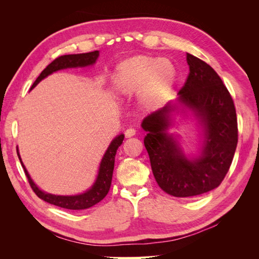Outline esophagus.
<instances>
[{
    "mask_svg": "<svg viewBox=\"0 0 259 259\" xmlns=\"http://www.w3.org/2000/svg\"><path fill=\"white\" fill-rule=\"evenodd\" d=\"M135 134H136V130L132 128V127H130V128H127L126 131H125V136H126L127 138H128V137H132V136H134Z\"/></svg>",
    "mask_w": 259,
    "mask_h": 259,
    "instance_id": "34e87169",
    "label": "esophagus"
}]
</instances>
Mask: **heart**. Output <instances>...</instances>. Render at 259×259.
I'll return each instance as SVG.
<instances>
[{"label": "heart", "instance_id": "obj_1", "mask_svg": "<svg viewBox=\"0 0 259 259\" xmlns=\"http://www.w3.org/2000/svg\"><path fill=\"white\" fill-rule=\"evenodd\" d=\"M175 75V68L168 59L140 55L117 67L113 88L122 96H132L139 92L143 107L154 109L169 95Z\"/></svg>", "mask_w": 259, "mask_h": 259}]
</instances>
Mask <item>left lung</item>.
<instances>
[{
    "instance_id": "1",
    "label": "left lung",
    "mask_w": 259,
    "mask_h": 259,
    "mask_svg": "<svg viewBox=\"0 0 259 259\" xmlns=\"http://www.w3.org/2000/svg\"><path fill=\"white\" fill-rule=\"evenodd\" d=\"M190 72L179 91V101L204 122L202 155L188 160L165 131L174 106L167 104L146 116L145 147L153 176L163 191L189 198L215 189L228 173L238 144V120L232 97L215 70L187 53Z\"/></svg>"
}]
</instances>
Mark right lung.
I'll list each match as a JSON object with an SVG mask.
<instances>
[{
  "label": "right lung",
  "instance_id": "add662e5",
  "mask_svg": "<svg viewBox=\"0 0 259 259\" xmlns=\"http://www.w3.org/2000/svg\"><path fill=\"white\" fill-rule=\"evenodd\" d=\"M98 56H99L98 51L59 56L56 59H54L51 64L43 70L41 74L38 75L37 79L34 81L33 85L31 86V89H33L38 82L44 79V77H46L55 71H57V70L66 69V68L90 66V65H93L94 62L96 61ZM123 139H124V135L121 134L112 140V143L107 149L103 160H101L96 183L94 184V186L91 188L90 190H88L82 194H77V195H68V197H66V195H54V194L45 193V192L41 191L36 187V185L32 182V179L30 178L25 165H23L21 162L20 156H19V160L21 163V166L23 167V170H25V174L28 178L30 187L32 188V190L34 191V193L37 195L38 198L44 200L45 202L50 203V204L56 205V206H59L62 208L85 209V208H89V207H92L93 205L97 204V203L103 200L107 195V193L109 192V189H110V186H111V180H112L115 153H116L117 148L122 145ZM17 154L19 155L18 151H17Z\"/></svg>",
  "mask_w": 259,
  "mask_h": 259
}]
</instances>
